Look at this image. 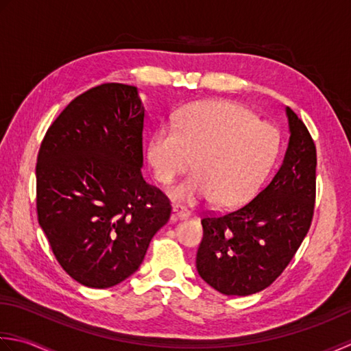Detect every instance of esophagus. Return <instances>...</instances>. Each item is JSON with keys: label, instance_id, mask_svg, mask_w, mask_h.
Masks as SVG:
<instances>
[{"label": "esophagus", "instance_id": "esophagus-1", "mask_svg": "<svg viewBox=\"0 0 351 351\" xmlns=\"http://www.w3.org/2000/svg\"><path fill=\"white\" fill-rule=\"evenodd\" d=\"M191 213L188 209H184L183 206L180 204H174L173 206V218L174 219H184V218H189Z\"/></svg>", "mask_w": 351, "mask_h": 351}]
</instances>
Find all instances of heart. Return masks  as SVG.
<instances>
[{
	"label": "heart",
	"instance_id": "obj_1",
	"mask_svg": "<svg viewBox=\"0 0 351 351\" xmlns=\"http://www.w3.org/2000/svg\"><path fill=\"white\" fill-rule=\"evenodd\" d=\"M278 148L276 128L244 106L207 99L178 112L176 127L152 134L147 159L153 177L168 184L192 167L197 173L176 184L171 197L182 204L213 199L218 207L245 204L259 191Z\"/></svg>",
	"mask_w": 351,
	"mask_h": 351
}]
</instances>
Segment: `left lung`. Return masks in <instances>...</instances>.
I'll return each instance as SVG.
<instances>
[{"label": "left lung", "instance_id": "left-lung-1", "mask_svg": "<svg viewBox=\"0 0 351 351\" xmlns=\"http://www.w3.org/2000/svg\"><path fill=\"white\" fill-rule=\"evenodd\" d=\"M289 142L280 168L252 202L204 215L197 271L224 295H250L283 273L309 232L315 207L317 148L304 123L286 107Z\"/></svg>", "mask_w": 351, "mask_h": 351}]
</instances>
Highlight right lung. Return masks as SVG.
Masks as SVG:
<instances>
[{
  "mask_svg": "<svg viewBox=\"0 0 351 351\" xmlns=\"http://www.w3.org/2000/svg\"><path fill=\"white\" fill-rule=\"evenodd\" d=\"M144 106L138 88L95 86L71 101L42 141L36 209L57 262L88 288H110L144 261L171 215L141 174Z\"/></svg>",
  "mask_w": 351,
  "mask_h": 351,
  "instance_id": "add662e5",
  "label": "right lung"
}]
</instances>
